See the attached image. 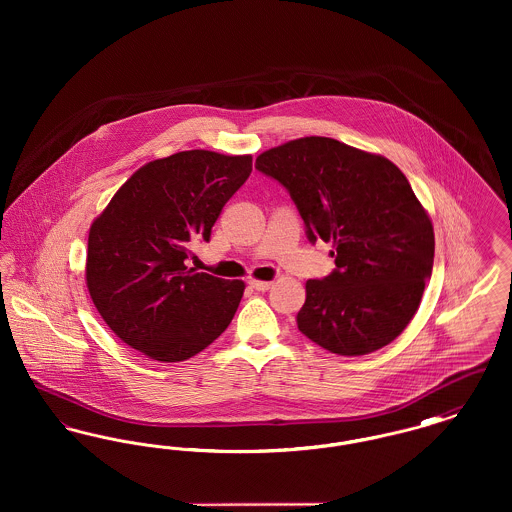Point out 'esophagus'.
I'll list each match as a JSON object with an SVG mask.
<instances>
[{"mask_svg": "<svg viewBox=\"0 0 512 512\" xmlns=\"http://www.w3.org/2000/svg\"><path fill=\"white\" fill-rule=\"evenodd\" d=\"M249 286L257 292H267L272 286V282H263V280H249Z\"/></svg>", "mask_w": 512, "mask_h": 512, "instance_id": "34e87169", "label": "esophagus"}]
</instances>
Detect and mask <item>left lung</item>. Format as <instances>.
Masks as SVG:
<instances>
[{"label":"left lung","instance_id":"obj_1","mask_svg":"<svg viewBox=\"0 0 512 512\" xmlns=\"http://www.w3.org/2000/svg\"><path fill=\"white\" fill-rule=\"evenodd\" d=\"M255 169L282 184L311 244L330 242L336 268L309 280L297 328L330 353L357 357L395 340L434 267V228L391 161L332 138L261 153Z\"/></svg>","mask_w":512,"mask_h":512}]
</instances>
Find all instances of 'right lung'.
I'll list each match as a JSON object with an SVG mask.
<instances>
[{
	"instance_id": "right-lung-1",
	"label": "right lung",
	"mask_w": 512,
	"mask_h": 512,
	"mask_svg": "<svg viewBox=\"0 0 512 512\" xmlns=\"http://www.w3.org/2000/svg\"><path fill=\"white\" fill-rule=\"evenodd\" d=\"M251 155L192 149L147 163L113 195L88 236L86 284L101 318L149 359L176 363L228 328L242 280L186 267L192 240H211Z\"/></svg>"
}]
</instances>
